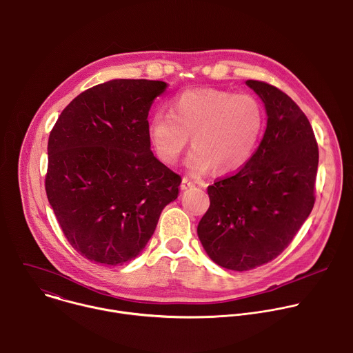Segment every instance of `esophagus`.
Returning a JSON list of instances; mask_svg holds the SVG:
<instances>
[{
  "label": "esophagus",
  "instance_id": "esophagus-1",
  "mask_svg": "<svg viewBox=\"0 0 353 353\" xmlns=\"http://www.w3.org/2000/svg\"><path fill=\"white\" fill-rule=\"evenodd\" d=\"M181 190H187V188H190V187H194V183L190 180V179H187V177H183V180H181Z\"/></svg>",
  "mask_w": 353,
  "mask_h": 353
}]
</instances>
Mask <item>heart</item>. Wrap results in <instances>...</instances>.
<instances>
[{"mask_svg": "<svg viewBox=\"0 0 353 353\" xmlns=\"http://www.w3.org/2000/svg\"><path fill=\"white\" fill-rule=\"evenodd\" d=\"M267 114L253 94L203 88L174 97L169 114L157 113L148 124V137L158 158L173 165L188 145L185 166L192 176L211 170L221 174L241 169L254 155L263 138Z\"/></svg>", "mask_w": 353, "mask_h": 353, "instance_id": "obj_1", "label": "heart"}]
</instances>
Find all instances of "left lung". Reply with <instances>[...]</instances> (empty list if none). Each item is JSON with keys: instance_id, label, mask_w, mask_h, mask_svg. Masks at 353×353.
Segmentation results:
<instances>
[{"instance_id": "1", "label": "left lung", "mask_w": 353, "mask_h": 353, "mask_svg": "<svg viewBox=\"0 0 353 353\" xmlns=\"http://www.w3.org/2000/svg\"><path fill=\"white\" fill-rule=\"evenodd\" d=\"M267 112L264 138L236 174L208 187L211 205L196 233L210 259L248 271L276 259L314 205L319 146L313 128L278 88L245 81Z\"/></svg>"}]
</instances>
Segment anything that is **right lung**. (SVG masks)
Returning a JSON list of instances; mask_svg holds the SVG:
<instances>
[{
    "mask_svg": "<svg viewBox=\"0 0 353 353\" xmlns=\"http://www.w3.org/2000/svg\"><path fill=\"white\" fill-rule=\"evenodd\" d=\"M166 82L112 79L63 110L48 137L46 192L70 244L89 261L123 265L152 237L181 179L158 161L148 113Z\"/></svg>",
    "mask_w": 353,
    "mask_h": 353,
    "instance_id": "obj_1",
    "label": "right lung"
}]
</instances>
